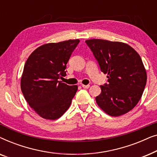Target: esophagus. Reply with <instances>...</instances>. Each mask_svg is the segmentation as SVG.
Segmentation results:
<instances>
[{"label": "esophagus", "instance_id": "1", "mask_svg": "<svg viewBox=\"0 0 157 157\" xmlns=\"http://www.w3.org/2000/svg\"><path fill=\"white\" fill-rule=\"evenodd\" d=\"M81 86L83 88H84V89H89L90 87V85H84V84H81Z\"/></svg>", "mask_w": 157, "mask_h": 157}]
</instances>
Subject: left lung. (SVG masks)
I'll return each instance as SVG.
<instances>
[{
	"label": "left lung",
	"instance_id": "obj_1",
	"mask_svg": "<svg viewBox=\"0 0 157 157\" xmlns=\"http://www.w3.org/2000/svg\"><path fill=\"white\" fill-rule=\"evenodd\" d=\"M86 43L108 78V84L100 86L101 93L96 97V104L111 117L128 113L138 104L147 83L140 56L125 43L103 39Z\"/></svg>",
	"mask_w": 157,
	"mask_h": 157
}]
</instances>
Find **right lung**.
<instances>
[{
	"instance_id": "right-lung-1",
	"label": "right lung",
	"mask_w": 157,
	"mask_h": 157,
	"mask_svg": "<svg viewBox=\"0 0 157 157\" xmlns=\"http://www.w3.org/2000/svg\"><path fill=\"white\" fill-rule=\"evenodd\" d=\"M80 40H64L42 45L33 51L25 62L21 89L29 106L40 117L59 119L68 110L78 86L61 81L71 55Z\"/></svg>"
}]
</instances>
